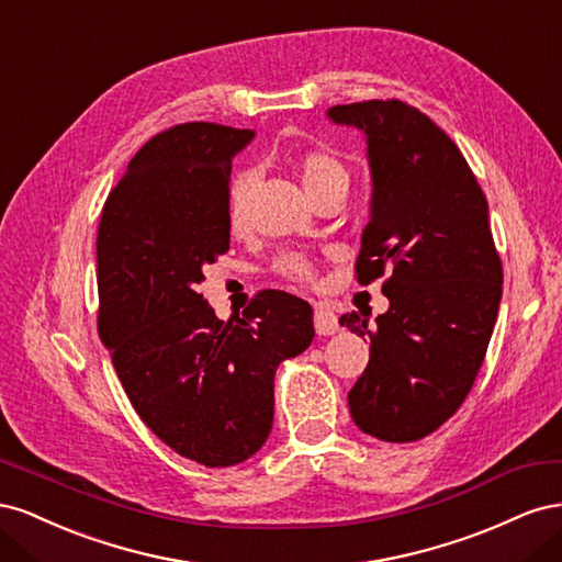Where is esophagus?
Segmentation results:
<instances>
[{"label": "esophagus", "mask_w": 562, "mask_h": 562, "mask_svg": "<svg viewBox=\"0 0 562 562\" xmlns=\"http://www.w3.org/2000/svg\"><path fill=\"white\" fill-rule=\"evenodd\" d=\"M314 328L318 335H335L339 330L337 314L330 307H326V304H318L314 310Z\"/></svg>", "instance_id": "esophagus-1"}]
</instances>
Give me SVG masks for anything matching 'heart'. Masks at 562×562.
<instances>
[{
  "instance_id": "1",
  "label": "heart",
  "mask_w": 562,
  "mask_h": 562,
  "mask_svg": "<svg viewBox=\"0 0 562 562\" xmlns=\"http://www.w3.org/2000/svg\"><path fill=\"white\" fill-rule=\"evenodd\" d=\"M293 168L300 176V182L312 199H316L323 192L330 190H347L349 187V168L337 155L328 149H304L293 159ZM252 187V171H239L227 190V223L232 232H244L246 220H248V194ZM279 274L310 283L314 281V269L310 260H304L302 255H285L277 265Z\"/></svg>"
}]
</instances>
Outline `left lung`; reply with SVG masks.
I'll use <instances>...</instances> for the list:
<instances>
[{
  "label": "left lung",
  "instance_id": "1",
  "mask_svg": "<svg viewBox=\"0 0 562 562\" xmlns=\"http://www.w3.org/2000/svg\"><path fill=\"white\" fill-rule=\"evenodd\" d=\"M328 116L368 135L372 201L356 281L384 279L389 297L375 328L359 312L339 318L370 339L351 417L386 443H413L459 411L495 328L504 271L487 201L450 135L405 100L335 105Z\"/></svg>",
  "mask_w": 562,
  "mask_h": 562
}]
</instances>
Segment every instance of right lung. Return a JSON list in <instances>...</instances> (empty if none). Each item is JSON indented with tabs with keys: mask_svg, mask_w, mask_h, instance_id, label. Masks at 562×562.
<instances>
[{
	"mask_svg": "<svg viewBox=\"0 0 562 562\" xmlns=\"http://www.w3.org/2000/svg\"><path fill=\"white\" fill-rule=\"evenodd\" d=\"M248 128L187 122L149 138L100 215L98 335L131 405L178 454L232 467L262 448L274 372L314 339L312 307L260 291L220 321L199 293L229 250L232 157Z\"/></svg>",
	"mask_w": 562,
	"mask_h": 562,
	"instance_id": "obj_1",
	"label": "right lung"
}]
</instances>
